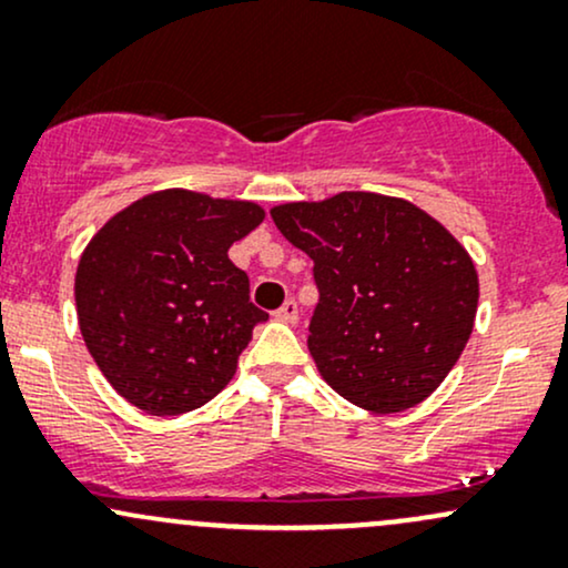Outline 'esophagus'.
Wrapping results in <instances>:
<instances>
[{"mask_svg":"<svg viewBox=\"0 0 568 568\" xmlns=\"http://www.w3.org/2000/svg\"><path fill=\"white\" fill-rule=\"evenodd\" d=\"M275 317H277V321L280 323H296L298 321V306H296V302H291V298H288V302H285L283 306H280V310L275 312Z\"/></svg>","mask_w":568,"mask_h":568,"instance_id":"esophagus-1","label":"esophagus"}]
</instances>
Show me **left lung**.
I'll list each match as a JSON object with an SVG mask.
<instances>
[{
    "instance_id": "obj_1",
    "label": "left lung",
    "mask_w": 568,
    "mask_h": 568,
    "mask_svg": "<svg viewBox=\"0 0 568 568\" xmlns=\"http://www.w3.org/2000/svg\"><path fill=\"white\" fill-rule=\"evenodd\" d=\"M270 213L315 262L321 304L306 344L325 384L371 414L427 400L478 312L465 245L414 202L376 192L283 202Z\"/></svg>"
}]
</instances>
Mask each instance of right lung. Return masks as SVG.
Instances as JSON below:
<instances>
[{
	"label": "right lung",
	"mask_w": 568,
	"mask_h": 568,
	"mask_svg": "<svg viewBox=\"0 0 568 568\" xmlns=\"http://www.w3.org/2000/svg\"><path fill=\"white\" fill-rule=\"evenodd\" d=\"M251 200L162 189L114 213L84 245L77 321L106 382L152 416L205 406L266 321L230 247L264 221Z\"/></svg>",
	"instance_id": "1"
}]
</instances>
